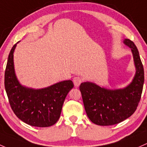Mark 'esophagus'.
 <instances>
[{"label":"esophagus","instance_id":"esophagus-1","mask_svg":"<svg viewBox=\"0 0 147 147\" xmlns=\"http://www.w3.org/2000/svg\"><path fill=\"white\" fill-rule=\"evenodd\" d=\"M83 79L79 76H76L74 78V84L76 87H78L80 84L82 83Z\"/></svg>","mask_w":147,"mask_h":147}]
</instances>
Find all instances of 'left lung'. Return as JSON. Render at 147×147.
Segmentation results:
<instances>
[{"label":"left lung","mask_w":147,"mask_h":147,"mask_svg":"<svg viewBox=\"0 0 147 147\" xmlns=\"http://www.w3.org/2000/svg\"><path fill=\"white\" fill-rule=\"evenodd\" d=\"M124 43L131 48L137 69L132 82L127 87L112 90L90 82L80 85L86 114L98 125H113L129 117L137 110L141 99L144 81L143 64L134 42L125 39Z\"/></svg>","instance_id":"obj_1"}]
</instances>
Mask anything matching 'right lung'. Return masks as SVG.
Masks as SVG:
<instances>
[{
    "mask_svg": "<svg viewBox=\"0 0 147 147\" xmlns=\"http://www.w3.org/2000/svg\"><path fill=\"white\" fill-rule=\"evenodd\" d=\"M13 45L5 71V88L13 113L22 122L38 127L54 125L59 119L64 100L74 87L71 81H63L45 88L34 90L23 87L16 76Z\"/></svg>",
    "mask_w": 147,
    "mask_h": 147,
    "instance_id": "obj_1",
    "label": "right lung"
}]
</instances>
